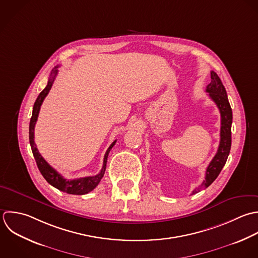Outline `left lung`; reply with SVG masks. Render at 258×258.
<instances>
[{"label": "left lung", "instance_id": "8db88e82", "mask_svg": "<svg viewBox=\"0 0 258 258\" xmlns=\"http://www.w3.org/2000/svg\"><path fill=\"white\" fill-rule=\"evenodd\" d=\"M206 92H208L210 98L216 103L221 114L220 144L216 155L214 156L206 170L205 181L198 189H195L191 195H194L202 189L209 187L215 181V179L218 177L221 170L223 169L231 149L232 109L228 101L225 87L219 76L214 71H211V82L207 85Z\"/></svg>", "mask_w": 258, "mask_h": 258}]
</instances>
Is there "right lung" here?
Masks as SVG:
<instances>
[{"label": "right lung", "instance_id": "right-lung-1", "mask_svg": "<svg viewBox=\"0 0 258 258\" xmlns=\"http://www.w3.org/2000/svg\"><path fill=\"white\" fill-rule=\"evenodd\" d=\"M58 66H56L54 69H52L51 73H50V77L48 80V83L46 85V87L40 92V94L38 95L34 106H33V112H32V117L30 119V125H29V140H30V145H31V149H32V153L33 156L35 158V161L37 163L38 169L40 171V173L42 174V176L44 177V179L53 187H55L56 189L65 192L67 194H72V195H84L89 193L90 191H92L100 182V180L102 179L104 172H105V168H106V162H107V157L108 154L110 152V150L112 149V147L114 146L115 142L114 141L109 148L107 149L105 155H104V159H103V166L101 171L95 175V176H90V177H84V178H79V179H74V180H66L65 178H63L55 169H53L45 160L44 158L40 155L38 149L36 148L35 142H34V128H35V124L38 118V114L40 111V107L41 104L44 100V98L47 96L48 92L50 91L52 84L55 80V77L58 73L57 70Z\"/></svg>", "mask_w": 258, "mask_h": 258}]
</instances>
